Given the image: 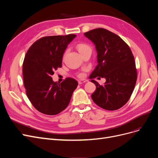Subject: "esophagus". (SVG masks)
<instances>
[{"label": "esophagus", "instance_id": "esophagus-1", "mask_svg": "<svg viewBox=\"0 0 158 158\" xmlns=\"http://www.w3.org/2000/svg\"><path fill=\"white\" fill-rule=\"evenodd\" d=\"M87 80H78V84H84L85 82H86Z\"/></svg>", "mask_w": 158, "mask_h": 158}]
</instances>
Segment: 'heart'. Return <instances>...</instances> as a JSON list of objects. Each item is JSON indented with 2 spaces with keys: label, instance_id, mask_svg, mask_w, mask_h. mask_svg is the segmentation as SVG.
Masks as SVG:
<instances>
[{
  "label": "heart",
  "instance_id": "b5f03b06",
  "mask_svg": "<svg viewBox=\"0 0 158 158\" xmlns=\"http://www.w3.org/2000/svg\"><path fill=\"white\" fill-rule=\"evenodd\" d=\"M76 47H77V49L79 51L80 53H81V52H82L83 51H84L85 50H86L88 49H90V47L88 45L85 44H79L77 45ZM79 76L80 77H82L83 75L82 74H80Z\"/></svg>",
  "mask_w": 158,
  "mask_h": 158
}]
</instances>
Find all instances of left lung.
I'll return each mask as SVG.
<instances>
[{
  "label": "left lung",
  "mask_w": 158,
  "mask_h": 158,
  "mask_svg": "<svg viewBox=\"0 0 158 158\" xmlns=\"http://www.w3.org/2000/svg\"><path fill=\"white\" fill-rule=\"evenodd\" d=\"M92 41L98 52V64L89 76L91 79L100 76L106 82L96 85L92 94L94 103L109 111L122 107L130 99L137 80L135 58L129 46L118 35L104 28H96L84 33Z\"/></svg>",
  "instance_id": "left-lung-1"
}]
</instances>
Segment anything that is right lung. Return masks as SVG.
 <instances>
[{"mask_svg": "<svg viewBox=\"0 0 158 158\" xmlns=\"http://www.w3.org/2000/svg\"><path fill=\"white\" fill-rule=\"evenodd\" d=\"M76 35L43 37L33 43L23 63V78L26 95L37 111L55 115L70 103L78 82L66 78L60 84L54 82L51 75L61 68L63 53Z\"/></svg>", "mask_w": 158, "mask_h": 158, "instance_id": "right-lung-1", "label": "right lung"}]
</instances>
